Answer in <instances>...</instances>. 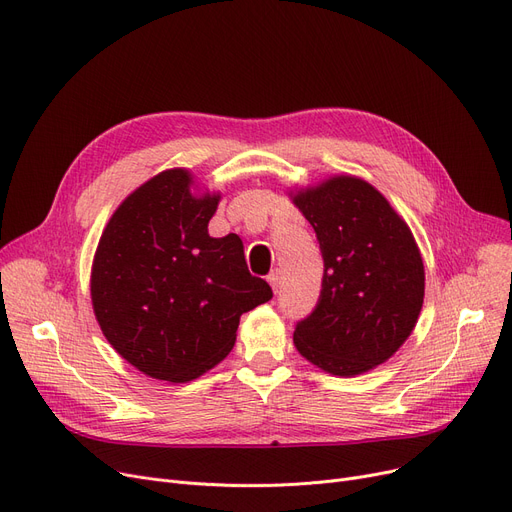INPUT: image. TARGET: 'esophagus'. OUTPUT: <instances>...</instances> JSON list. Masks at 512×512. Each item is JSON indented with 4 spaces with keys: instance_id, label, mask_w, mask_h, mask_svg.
I'll return each mask as SVG.
<instances>
[{
    "instance_id": "esophagus-1",
    "label": "esophagus",
    "mask_w": 512,
    "mask_h": 512,
    "mask_svg": "<svg viewBox=\"0 0 512 512\" xmlns=\"http://www.w3.org/2000/svg\"><path fill=\"white\" fill-rule=\"evenodd\" d=\"M267 282L272 284L274 292H278V288H280V282H282V272H280V270H274L270 276H267Z\"/></svg>"
}]
</instances>
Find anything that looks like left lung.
I'll return each mask as SVG.
<instances>
[{"label": "left lung", "mask_w": 512, "mask_h": 512, "mask_svg": "<svg viewBox=\"0 0 512 512\" xmlns=\"http://www.w3.org/2000/svg\"><path fill=\"white\" fill-rule=\"evenodd\" d=\"M313 226L324 280L315 309L294 328L313 365L359 375L390 359L413 332L425 272L417 242L371 184L336 176L294 197Z\"/></svg>", "instance_id": "1"}]
</instances>
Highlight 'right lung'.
I'll list each match as a JSON object with an SVG mask.
<instances>
[{"label":"right lung","mask_w":512,"mask_h":512,"mask_svg":"<svg viewBox=\"0 0 512 512\" xmlns=\"http://www.w3.org/2000/svg\"><path fill=\"white\" fill-rule=\"evenodd\" d=\"M191 174L166 170L107 222L91 299L103 336L139 371L191 382L234 346L240 315L272 299L236 234L213 238L218 195L195 197Z\"/></svg>","instance_id":"right-lung-1"}]
</instances>
